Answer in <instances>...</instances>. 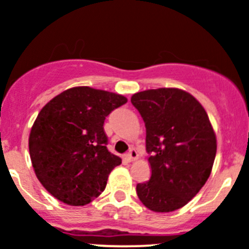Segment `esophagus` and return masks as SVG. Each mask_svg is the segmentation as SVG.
<instances>
[{"instance_id":"obj_1","label":"esophagus","mask_w":249,"mask_h":249,"mask_svg":"<svg viewBox=\"0 0 249 249\" xmlns=\"http://www.w3.org/2000/svg\"><path fill=\"white\" fill-rule=\"evenodd\" d=\"M137 158H139V153H137L136 149H134V148L130 149L129 153L125 156V159H126L127 161H134V160H136Z\"/></svg>"}]
</instances>
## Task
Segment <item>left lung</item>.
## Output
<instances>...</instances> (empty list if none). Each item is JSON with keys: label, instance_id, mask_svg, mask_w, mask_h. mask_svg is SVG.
I'll return each mask as SVG.
<instances>
[{"label": "left lung", "instance_id": "1", "mask_svg": "<svg viewBox=\"0 0 249 249\" xmlns=\"http://www.w3.org/2000/svg\"><path fill=\"white\" fill-rule=\"evenodd\" d=\"M131 103L144 122L152 169L151 178L137 183V196L157 213L182 208L203 187L215 159L208 114L194 96L174 88L141 91Z\"/></svg>", "mask_w": 249, "mask_h": 249}]
</instances>
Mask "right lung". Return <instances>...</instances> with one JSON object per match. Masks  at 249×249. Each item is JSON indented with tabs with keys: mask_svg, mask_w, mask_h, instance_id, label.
Returning <instances> with one entry per match:
<instances>
[{
	"mask_svg": "<svg viewBox=\"0 0 249 249\" xmlns=\"http://www.w3.org/2000/svg\"><path fill=\"white\" fill-rule=\"evenodd\" d=\"M126 102L118 93L79 86L63 91L40 110L29 152L38 181L54 198L85 206L103 192L110 171L122 164L107 149L103 124Z\"/></svg>",
	"mask_w": 249,
	"mask_h": 249,
	"instance_id": "add662e5",
	"label": "right lung"
}]
</instances>
